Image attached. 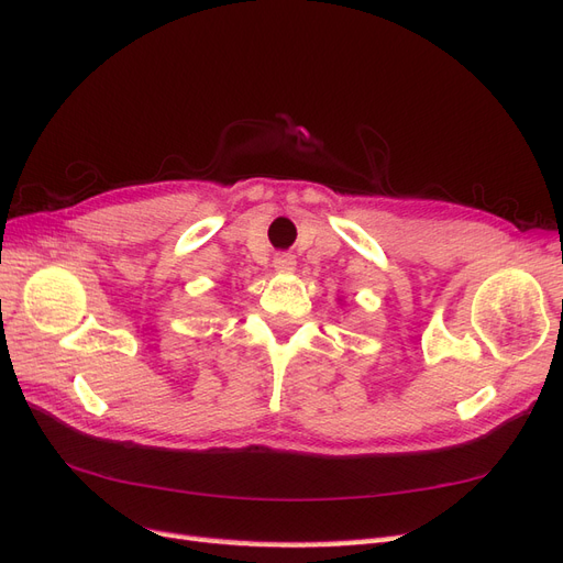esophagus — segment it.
Returning <instances> with one entry per match:
<instances>
[{
  "mask_svg": "<svg viewBox=\"0 0 563 563\" xmlns=\"http://www.w3.org/2000/svg\"><path fill=\"white\" fill-rule=\"evenodd\" d=\"M272 265H275V269L282 272V275H291V272L296 269V258L291 253H277L275 263H272Z\"/></svg>",
  "mask_w": 563,
  "mask_h": 563,
  "instance_id": "34e87169",
  "label": "esophagus"
}]
</instances>
